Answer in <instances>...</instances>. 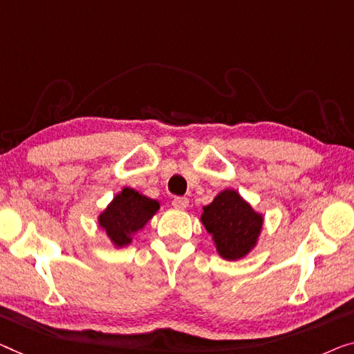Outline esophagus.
<instances>
[{
  "label": "esophagus",
  "instance_id": "obj_1",
  "mask_svg": "<svg viewBox=\"0 0 354 354\" xmlns=\"http://www.w3.org/2000/svg\"><path fill=\"white\" fill-rule=\"evenodd\" d=\"M173 207L176 209H186L189 207V198L186 197H175L173 198Z\"/></svg>",
  "mask_w": 354,
  "mask_h": 354
}]
</instances>
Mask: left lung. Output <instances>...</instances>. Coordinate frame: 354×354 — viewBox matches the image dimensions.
I'll return each mask as SVG.
<instances>
[{
	"label": "left lung",
	"mask_w": 354,
	"mask_h": 354,
	"mask_svg": "<svg viewBox=\"0 0 354 354\" xmlns=\"http://www.w3.org/2000/svg\"><path fill=\"white\" fill-rule=\"evenodd\" d=\"M202 224L213 235L216 251L227 261L245 257L259 239L263 218L234 189L216 195L213 202L203 207Z\"/></svg>",
	"instance_id": "left-lung-1"
}]
</instances>
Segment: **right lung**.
Returning a JSON list of instances; mask_svg holds the SVG:
<instances>
[{
  "label": "right lung",
  "mask_w": 354,
  "mask_h": 354,
  "mask_svg": "<svg viewBox=\"0 0 354 354\" xmlns=\"http://www.w3.org/2000/svg\"><path fill=\"white\" fill-rule=\"evenodd\" d=\"M160 205L131 187H124L98 216V224L115 248L131 243V236L141 230L157 213Z\"/></svg>",
  "instance_id": "right-lung-1"
}]
</instances>
